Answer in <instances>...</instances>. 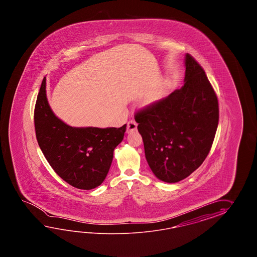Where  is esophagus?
I'll use <instances>...</instances> for the list:
<instances>
[{
  "mask_svg": "<svg viewBox=\"0 0 257 257\" xmlns=\"http://www.w3.org/2000/svg\"><path fill=\"white\" fill-rule=\"evenodd\" d=\"M137 126H138V124H137L136 121L134 119H131L127 122V125H126V132L131 133L132 131H136Z\"/></svg>",
  "mask_w": 257,
  "mask_h": 257,
  "instance_id": "1",
  "label": "esophagus"
}]
</instances>
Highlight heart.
Instances as JSON below:
<instances>
[{
  "label": "heart",
  "mask_w": 257,
  "mask_h": 257,
  "mask_svg": "<svg viewBox=\"0 0 257 257\" xmlns=\"http://www.w3.org/2000/svg\"><path fill=\"white\" fill-rule=\"evenodd\" d=\"M161 98H162V94L161 93H156V94H154L153 96L149 99V104H154V103L158 102L159 100Z\"/></svg>",
  "instance_id": "1"
}]
</instances>
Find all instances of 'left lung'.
Listing matches in <instances>:
<instances>
[{"mask_svg": "<svg viewBox=\"0 0 257 257\" xmlns=\"http://www.w3.org/2000/svg\"><path fill=\"white\" fill-rule=\"evenodd\" d=\"M185 66L184 85L135 117L150 168L170 184L202 164L218 124V98L202 67L189 54Z\"/></svg>", "mask_w": 257, "mask_h": 257, "instance_id": "obj_1", "label": "left lung"}]
</instances>
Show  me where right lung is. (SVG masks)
<instances>
[{"mask_svg":"<svg viewBox=\"0 0 257 257\" xmlns=\"http://www.w3.org/2000/svg\"><path fill=\"white\" fill-rule=\"evenodd\" d=\"M36 136L56 174L83 190L100 186L108 174L115 148L122 142L121 127H76L67 125L49 106L44 77L34 113Z\"/></svg>","mask_w":257,"mask_h":257,"instance_id":"1","label":"right lung"}]
</instances>
